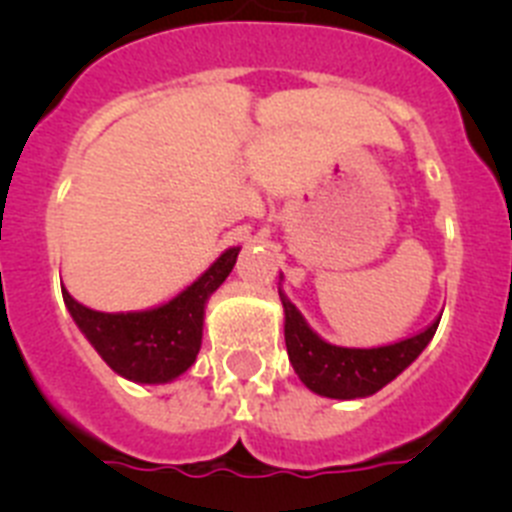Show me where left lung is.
<instances>
[{
  "label": "left lung",
  "mask_w": 512,
  "mask_h": 512,
  "mask_svg": "<svg viewBox=\"0 0 512 512\" xmlns=\"http://www.w3.org/2000/svg\"><path fill=\"white\" fill-rule=\"evenodd\" d=\"M282 295V292H279ZM284 305V341L297 377L323 397L354 400L379 392L402 369H408L420 356L438 328V320L418 336H410L392 346L379 348H343L323 341L312 333L297 307L282 295Z\"/></svg>",
  "instance_id": "obj_1"
}]
</instances>
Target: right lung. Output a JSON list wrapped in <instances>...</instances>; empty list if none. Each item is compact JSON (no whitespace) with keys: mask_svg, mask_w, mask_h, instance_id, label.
<instances>
[{"mask_svg":"<svg viewBox=\"0 0 512 512\" xmlns=\"http://www.w3.org/2000/svg\"><path fill=\"white\" fill-rule=\"evenodd\" d=\"M241 248L228 251L182 295L146 312H97L63 289L71 318L110 369L130 382H171L194 364L202 346L205 302L233 271Z\"/></svg>","mask_w":512,"mask_h":512,"instance_id":"obj_1","label":"right lung"}]
</instances>
